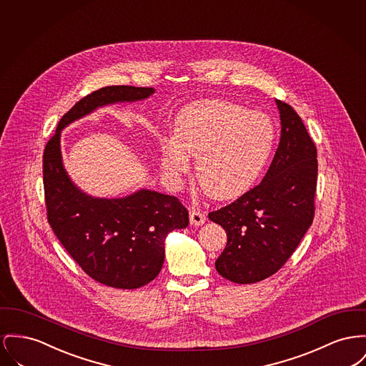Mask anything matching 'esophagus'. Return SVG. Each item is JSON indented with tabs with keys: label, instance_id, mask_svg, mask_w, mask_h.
<instances>
[{
	"label": "esophagus",
	"instance_id": "esophagus-1",
	"mask_svg": "<svg viewBox=\"0 0 366 366\" xmlns=\"http://www.w3.org/2000/svg\"><path fill=\"white\" fill-rule=\"evenodd\" d=\"M189 221H191V224L194 225V227H199V225L204 224V221H206V214H204L202 210L192 207V209H191V212H189Z\"/></svg>",
	"mask_w": 366,
	"mask_h": 366
}]
</instances>
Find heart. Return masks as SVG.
Wrapping results in <instances>:
<instances>
[{
  "mask_svg": "<svg viewBox=\"0 0 366 366\" xmlns=\"http://www.w3.org/2000/svg\"><path fill=\"white\" fill-rule=\"evenodd\" d=\"M277 138L272 120L228 101H203L181 110L174 138L162 142V164L177 175L197 156L196 177L204 192L229 199L244 192L265 167Z\"/></svg>",
  "mask_w": 366,
  "mask_h": 366,
  "instance_id": "heart-1",
  "label": "heart"
}]
</instances>
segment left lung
<instances>
[{
  "label": "left lung",
  "instance_id": "obj_1",
  "mask_svg": "<svg viewBox=\"0 0 366 366\" xmlns=\"http://www.w3.org/2000/svg\"><path fill=\"white\" fill-rule=\"evenodd\" d=\"M277 105L280 147L265 177L231 204L209 213L228 237L215 268L235 283H256L278 272L315 214L317 147L296 110L280 99Z\"/></svg>",
  "mask_w": 366,
  "mask_h": 366
}]
</instances>
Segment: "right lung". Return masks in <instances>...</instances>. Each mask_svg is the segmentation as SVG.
Returning a JSON list of instances; mask_svg holds the SVG:
<instances>
[{"label":"right lung","instance_id":"add662e5","mask_svg":"<svg viewBox=\"0 0 366 366\" xmlns=\"http://www.w3.org/2000/svg\"><path fill=\"white\" fill-rule=\"evenodd\" d=\"M153 92L151 86H110L88 94L62 116L44 149V196L54 234L88 277L117 289H137L159 275L166 237L187 228L189 213L178 197L148 189L122 199L83 194L64 169L61 129L99 107Z\"/></svg>","mask_w":366,"mask_h":366}]
</instances>
